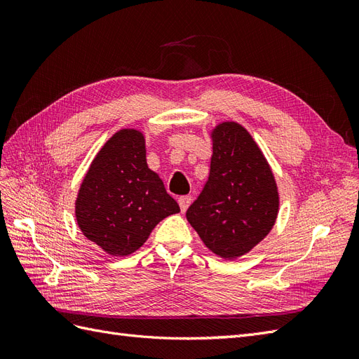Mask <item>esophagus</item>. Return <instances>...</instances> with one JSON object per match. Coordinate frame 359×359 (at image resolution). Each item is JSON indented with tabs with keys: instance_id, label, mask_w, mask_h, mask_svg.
Segmentation results:
<instances>
[{
	"instance_id": "1",
	"label": "esophagus",
	"mask_w": 359,
	"mask_h": 359,
	"mask_svg": "<svg viewBox=\"0 0 359 359\" xmlns=\"http://www.w3.org/2000/svg\"><path fill=\"white\" fill-rule=\"evenodd\" d=\"M178 203H180L181 211L186 212L187 208L190 206V203H191V198H190V196H180V198H178Z\"/></svg>"
}]
</instances>
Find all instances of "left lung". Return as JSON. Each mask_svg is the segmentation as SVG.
<instances>
[{"instance_id": "1", "label": "left lung", "mask_w": 359, "mask_h": 359, "mask_svg": "<svg viewBox=\"0 0 359 359\" xmlns=\"http://www.w3.org/2000/svg\"><path fill=\"white\" fill-rule=\"evenodd\" d=\"M211 139L210 177L186 215L212 253L232 260L273 229L278 190L265 156L241 124L215 126Z\"/></svg>"}]
</instances>
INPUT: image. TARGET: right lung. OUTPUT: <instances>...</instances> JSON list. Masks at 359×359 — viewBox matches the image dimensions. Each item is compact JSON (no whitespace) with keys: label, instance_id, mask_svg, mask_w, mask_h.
Instances as JSON below:
<instances>
[{"label":"right lung","instance_id":"right-lung-1","mask_svg":"<svg viewBox=\"0 0 359 359\" xmlns=\"http://www.w3.org/2000/svg\"><path fill=\"white\" fill-rule=\"evenodd\" d=\"M74 212L82 233L111 256L132 255L163 219L180 212L147 165L142 132L123 128L103 145L81 184Z\"/></svg>","mask_w":359,"mask_h":359}]
</instances>
